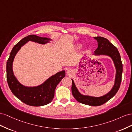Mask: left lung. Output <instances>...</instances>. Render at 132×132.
Listing matches in <instances>:
<instances>
[{"instance_id":"1","label":"left lung","mask_w":132,"mask_h":132,"mask_svg":"<svg viewBox=\"0 0 132 132\" xmlns=\"http://www.w3.org/2000/svg\"><path fill=\"white\" fill-rule=\"evenodd\" d=\"M94 38L96 39L98 42V47L95 51V54L110 56L114 63L116 68V76L114 86L111 91L107 95L100 97H93L81 95L77 89L72 80L71 89H72L73 96L78 102L89 105V106H99L111 99L118 92L122 81L123 65L119 51L115 46L111 43L108 39L104 38V37L97 36Z\"/></svg>"}]
</instances>
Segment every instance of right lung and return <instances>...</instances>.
<instances>
[{
    "instance_id": "1",
    "label": "right lung",
    "mask_w": 132,
    "mask_h": 132,
    "mask_svg": "<svg viewBox=\"0 0 132 132\" xmlns=\"http://www.w3.org/2000/svg\"><path fill=\"white\" fill-rule=\"evenodd\" d=\"M49 39L35 35H30L24 37L17 43L10 52L6 62V80L12 93L22 102L31 106H41L50 103L53 100L56 86L65 76V71L59 72L51 76L43 84L34 87H28L21 85L15 77L12 64L17 52L22 45L29 41L44 44Z\"/></svg>"
}]
</instances>
